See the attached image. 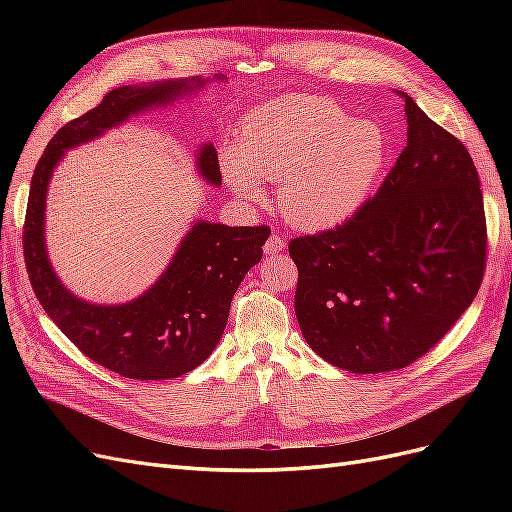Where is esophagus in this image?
<instances>
[{
  "instance_id": "1",
  "label": "esophagus",
  "mask_w": 512,
  "mask_h": 512,
  "mask_svg": "<svg viewBox=\"0 0 512 512\" xmlns=\"http://www.w3.org/2000/svg\"><path fill=\"white\" fill-rule=\"evenodd\" d=\"M284 245H286V241L280 235H271L265 243V252L267 254H280L284 250Z\"/></svg>"
}]
</instances>
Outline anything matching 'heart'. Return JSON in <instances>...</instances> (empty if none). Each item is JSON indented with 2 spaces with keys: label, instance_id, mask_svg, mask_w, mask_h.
<instances>
[{
  "label": "heart",
  "instance_id": "1",
  "mask_svg": "<svg viewBox=\"0 0 512 512\" xmlns=\"http://www.w3.org/2000/svg\"><path fill=\"white\" fill-rule=\"evenodd\" d=\"M389 156L374 121H352L322 98H284L247 115L237 147L222 151L228 185L260 200V179L280 181V209L303 228L348 220L369 198Z\"/></svg>",
  "mask_w": 512,
  "mask_h": 512
}]
</instances>
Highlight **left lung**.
I'll return each instance as SVG.
<instances>
[{
    "label": "left lung",
    "mask_w": 512,
    "mask_h": 512,
    "mask_svg": "<svg viewBox=\"0 0 512 512\" xmlns=\"http://www.w3.org/2000/svg\"><path fill=\"white\" fill-rule=\"evenodd\" d=\"M406 102L408 145L378 192L335 228L294 237L305 342L354 374L408 367L474 301L487 262L483 190L457 136Z\"/></svg>",
    "instance_id": "1"
}]
</instances>
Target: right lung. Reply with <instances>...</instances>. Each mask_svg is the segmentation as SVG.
Returning a JSON list of instances; mask_svg holds the SVG:
<instances>
[{
	"instance_id": "right-lung-1",
	"label": "right lung",
	"mask_w": 512,
	"mask_h": 512,
	"mask_svg": "<svg viewBox=\"0 0 512 512\" xmlns=\"http://www.w3.org/2000/svg\"><path fill=\"white\" fill-rule=\"evenodd\" d=\"M192 85L168 81L108 91L96 108L57 130L36 164L29 188L23 254L40 305L91 361L132 380L179 378L207 359L226 329L232 294L245 273L260 262L271 228L198 222L181 241L166 273L136 301L113 307L91 305L61 286L46 258V188L64 149L89 141L147 106L173 100ZM200 85L196 81V87ZM198 168L203 177L220 185L215 147L200 149Z\"/></svg>"
}]
</instances>
